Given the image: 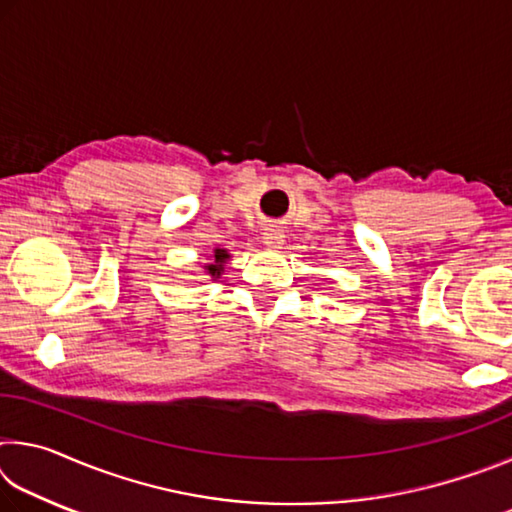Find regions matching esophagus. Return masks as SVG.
I'll return each instance as SVG.
<instances>
[{
  "label": "esophagus",
  "mask_w": 512,
  "mask_h": 512,
  "mask_svg": "<svg viewBox=\"0 0 512 512\" xmlns=\"http://www.w3.org/2000/svg\"><path fill=\"white\" fill-rule=\"evenodd\" d=\"M262 241H264V246L268 248V250H277V248H282V244H284V232L277 228V225H268V228L264 230V235H262Z\"/></svg>",
  "instance_id": "34e87169"
}]
</instances>
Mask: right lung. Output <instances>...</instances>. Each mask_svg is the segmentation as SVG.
<instances>
[{"label":"right lung","mask_w":512,"mask_h":512,"mask_svg":"<svg viewBox=\"0 0 512 512\" xmlns=\"http://www.w3.org/2000/svg\"><path fill=\"white\" fill-rule=\"evenodd\" d=\"M230 259V253L225 248H214V253L210 255V262H207L205 268V275H210L212 280H219L221 273H223V266L225 262Z\"/></svg>","instance_id":"right-lung-1"}]
</instances>
